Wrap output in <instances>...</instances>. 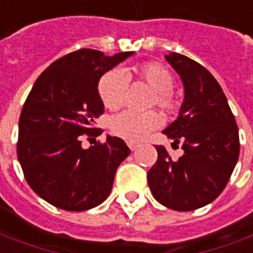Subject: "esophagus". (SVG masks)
Listing matches in <instances>:
<instances>
[{"mask_svg": "<svg viewBox=\"0 0 253 253\" xmlns=\"http://www.w3.org/2000/svg\"><path fill=\"white\" fill-rule=\"evenodd\" d=\"M127 145H128V148L131 149V151H134V149H137V147H138V145H137L135 142H127Z\"/></svg>", "mask_w": 253, "mask_h": 253, "instance_id": "esophagus-1", "label": "esophagus"}]
</instances>
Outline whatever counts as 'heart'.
<instances>
[{
	"mask_svg": "<svg viewBox=\"0 0 253 253\" xmlns=\"http://www.w3.org/2000/svg\"><path fill=\"white\" fill-rule=\"evenodd\" d=\"M128 79L135 77L148 84L155 91L152 105L163 113L173 116L180 112L183 99L173 90L174 76L169 69L159 62H144L126 70ZM126 90V77L120 70H109L98 82V95L108 109H118L123 104ZM161 125V116L156 112L135 113L131 111L113 115L109 119V131L128 142H137L147 137Z\"/></svg>",
	"mask_w": 253,
	"mask_h": 253,
	"instance_id": "heart-1",
	"label": "heart"
}]
</instances>
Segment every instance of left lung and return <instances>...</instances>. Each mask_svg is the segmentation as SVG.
Wrapping results in <instances>:
<instances>
[{"label": "left lung", "instance_id": "8db88e82", "mask_svg": "<svg viewBox=\"0 0 253 253\" xmlns=\"http://www.w3.org/2000/svg\"><path fill=\"white\" fill-rule=\"evenodd\" d=\"M184 84L180 116L163 133L184 149L173 161L163 145L148 170L149 190L166 208L188 212L211 204L227 185L240 155V137L227 98L212 73L185 55H166Z\"/></svg>", "mask_w": 253, "mask_h": 253}]
</instances>
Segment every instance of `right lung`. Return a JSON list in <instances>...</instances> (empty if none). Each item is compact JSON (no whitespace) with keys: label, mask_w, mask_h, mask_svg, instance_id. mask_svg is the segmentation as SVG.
Instances as JSON below:
<instances>
[{"label":"right lung","mask_w":253,"mask_h":253,"mask_svg":"<svg viewBox=\"0 0 253 253\" xmlns=\"http://www.w3.org/2000/svg\"><path fill=\"white\" fill-rule=\"evenodd\" d=\"M133 54L105 56L82 48L51 63L33 85L19 118L18 159L27 184L48 204L70 212L108 198L115 173L130 149L119 137L82 147V137L102 133L94 120L104 113L98 82Z\"/></svg>","instance_id":"right-lung-1"}]
</instances>
